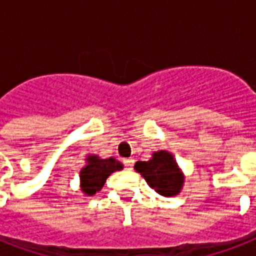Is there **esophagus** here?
Returning a JSON list of instances; mask_svg holds the SVG:
<instances>
[{"label": "esophagus", "instance_id": "obj_1", "mask_svg": "<svg viewBox=\"0 0 256 256\" xmlns=\"http://www.w3.org/2000/svg\"><path fill=\"white\" fill-rule=\"evenodd\" d=\"M124 164L126 168H132V166H134V160L132 158H126V160H124Z\"/></svg>", "mask_w": 256, "mask_h": 256}]
</instances>
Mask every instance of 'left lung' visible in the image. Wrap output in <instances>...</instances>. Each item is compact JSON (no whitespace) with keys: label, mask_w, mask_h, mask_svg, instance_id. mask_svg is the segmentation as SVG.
Segmentation results:
<instances>
[{"label":"left lung","mask_w":256,"mask_h":256,"mask_svg":"<svg viewBox=\"0 0 256 256\" xmlns=\"http://www.w3.org/2000/svg\"><path fill=\"white\" fill-rule=\"evenodd\" d=\"M134 168L162 196H174L182 190L184 178L171 152L164 150L152 152V160H138Z\"/></svg>","instance_id":"8db88e82"}]
</instances>
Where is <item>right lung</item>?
I'll return each mask as SVG.
<instances>
[{
	"label": "right lung",
	"instance_id": "add662e5",
	"mask_svg": "<svg viewBox=\"0 0 256 256\" xmlns=\"http://www.w3.org/2000/svg\"><path fill=\"white\" fill-rule=\"evenodd\" d=\"M124 168V164L116 158L100 160L98 156H88L86 164L80 172L81 178V190L84 194L92 196L104 187L106 179L114 171Z\"/></svg>",
	"mask_w": 256,
	"mask_h": 256
}]
</instances>
